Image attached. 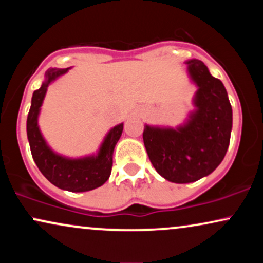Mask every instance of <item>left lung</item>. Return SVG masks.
I'll return each mask as SVG.
<instances>
[{
    "mask_svg": "<svg viewBox=\"0 0 263 263\" xmlns=\"http://www.w3.org/2000/svg\"><path fill=\"white\" fill-rule=\"evenodd\" d=\"M190 80L198 87L188 119L177 127L144 125L149 161L164 179L185 184L218 168L230 143L232 108L224 84L201 60H186Z\"/></svg>",
    "mask_w": 263,
    "mask_h": 263,
    "instance_id": "1",
    "label": "left lung"
}]
</instances>
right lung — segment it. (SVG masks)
<instances>
[{
    "label": "right lung",
    "mask_w": 263,
    "mask_h": 263,
    "mask_svg": "<svg viewBox=\"0 0 263 263\" xmlns=\"http://www.w3.org/2000/svg\"><path fill=\"white\" fill-rule=\"evenodd\" d=\"M69 69L52 68L47 70L42 86L33 92L27 117V137L35 164L50 183L68 192H89L101 186L110 177L114 149L122 135L123 123L116 125L107 132L96 155L69 158L54 152L39 129L38 116L48 86Z\"/></svg>",
    "instance_id": "obj_1"
}]
</instances>
